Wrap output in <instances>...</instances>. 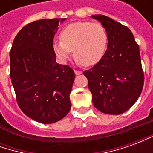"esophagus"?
<instances>
[{
  "label": "esophagus",
  "instance_id": "esophagus-1",
  "mask_svg": "<svg viewBox=\"0 0 153 153\" xmlns=\"http://www.w3.org/2000/svg\"><path fill=\"white\" fill-rule=\"evenodd\" d=\"M74 74H76V75H79V74H82V71H80V70H74Z\"/></svg>",
  "mask_w": 153,
  "mask_h": 153
}]
</instances>
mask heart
Returning a JSON list of instances; mask_svg holds the SVG:
<instances>
[{"label": "heart", "mask_w": 153, "mask_h": 153, "mask_svg": "<svg viewBox=\"0 0 153 153\" xmlns=\"http://www.w3.org/2000/svg\"><path fill=\"white\" fill-rule=\"evenodd\" d=\"M60 41H54L52 49L62 62L74 51L75 60L83 65L91 66L98 63L106 52L108 36L100 23L75 22L62 29Z\"/></svg>", "instance_id": "1"}]
</instances>
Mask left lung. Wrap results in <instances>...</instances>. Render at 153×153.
I'll list each match as a JSON object with an SVG mask.
<instances>
[{
	"mask_svg": "<svg viewBox=\"0 0 153 153\" xmlns=\"http://www.w3.org/2000/svg\"><path fill=\"white\" fill-rule=\"evenodd\" d=\"M91 17L106 28L108 43L101 60L83 74L97 109L120 115L136 102L143 90L144 76L139 47L127 27L105 15Z\"/></svg>",
	"mask_w": 153,
	"mask_h": 153,
	"instance_id": "1",
	"label": "left lung"
}]
</instances>
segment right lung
<instances>
[{"label":"right lung","mask_w":153,"mask_h":153,"mask_svg":"<svg viewBox=\"0 0 153 153\" xmlns=\"http://www.w3.org/2000/svg\"><path fill=\"white\" fill-rule=\"evenodd\" d=\"M66 19H44L25 25L14 39L10 79L23 112L42 124L63 119L71 108L74 73L56 62L52 49L58 25Z\"/></svg>","instance_id":"1"}]
</instances>
